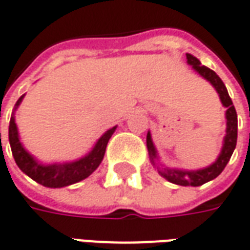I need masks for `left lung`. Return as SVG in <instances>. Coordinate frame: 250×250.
Listing matches in <instances>:
<instances>
[{"label": "left lung", "mask_w": 250, "mask_h": 250, "mask_svg": "<svg viewBox=\"0 0 250 250\" xmlns=\"http://www.w3.org/2000/svg\"><path fill=\"white\" fill-rule=\"evenodd\" d=\"M187 63L192 65V68L195 70L201 77H203L206 81L211 83L214 88L217 90V93L219 94V98L222 105L228 109L226 110V136L224 139V146L222 150L219 153L218 159L208 167L203 168V169H198V171H182V169H171V168H163L159 169V173L162 175L163 178H166L168 182H171L173 185L179 186H202L213 180L218 176L219 173L224 171V168L226 167V164L229 163L230 157L234 152L235 144H237V113H235L234 105L230 100L229 93L226 90V86L224 82L221 81V78L213 71L210 70L206 65H202L201 62L196 59L195 56L187 54ZM146 148L149 152L150 162L155 166V160L157 159L156 149L155 145L150 137V133L148 132L146 134Z\"/></svg>", "instance_id": "8db88e82"}]
</instances>
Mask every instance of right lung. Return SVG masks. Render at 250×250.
<instances>
[{
	"mask_svg": "<svg viewBox=\"0 0 250 250\" xmlns=\"http://www.w3.org/2000/svg\"><path fill=\"white\" fill-rule=\"evenodd\" d=\"M22 98H24V95H21L19 101L16 102L15 110L19 107ZM116 128L117 126L109 129L97 141V144L94 145L91 152H88V155L79 159L77 162L63 163V164H43V163L37 162L31 153H28L24 149V146L19 139L15 114H12L10 122H9V143H10V148H12L16 164L19 166L22 172L44 187L60 188V187H65V186L81 182L83 179L90 176L98 168L102 159L105 156L106 145L109 143L111 134L114 133Z\"/></svg>",
	"mask_w": 250,
	"mask_h": 250,
	"instance_id": "1",
	"label": "right lung"
}]
</instances>
